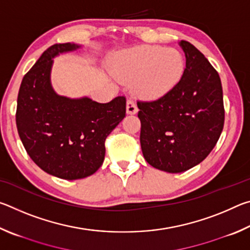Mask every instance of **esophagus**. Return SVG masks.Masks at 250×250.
<instances>
[{"instance_id": "esophagus-1", "label": "esophagus", "mask_w": 250, "mask_h": 250, "mask_svg": "<svg viewBox=\"0 0 250 250\" xmlns=\"http://www.w3.org/2000/svg\"><path fill=\"white\" fill-rule=\"evenodd\" d=\"M138 112V107H137V104L134 103L133 99H128L126 101V113H129V115H134V113Z\"/></svg>"}]
</instances>
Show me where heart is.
Listing matches in <instances>:
<instances>
[{"label":"heart","mask_w":250,"mask_h":250,"mask_svg":"<svg viewBox=\"0 0 250 250\" xmlns=\"http://www.w3.org/2000/svg\"><path fill=\"white\" fill-rule=\"evenodd\" d=\"M184 71L180 52L161 46H140L122 53L117 65V76L134 84L139 95L158 99L170 92Z\"/></svg>","instance_id":"obj_1"}]
</instances>
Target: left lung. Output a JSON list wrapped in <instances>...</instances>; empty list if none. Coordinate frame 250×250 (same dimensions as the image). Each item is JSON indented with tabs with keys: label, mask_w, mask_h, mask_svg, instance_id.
Here are the masks:
<instances>
[{
	"label": "left lung",
	"mask_w": 250,
	"mask_h": 250,
	"mask_svg": "<svg viewBox=\"0 0 250 250\" xmlns=\"http://www.w3.org/2000/svg\"><path fill=\"white\" fill-rule=\"evenodd\" d=\"M186 66L180 82L161 98L138 100L140 143L146 162L181 173L201 163L216 146L225 110L219 75L195 46L181 41Z\"/></svg>",
	"instance_id": "obj_1"
}]
</instances>
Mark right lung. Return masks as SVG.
<instances>
[{"mask_svg": "<svg viewBox=\"0 0 250 250\" xmlns=\"http://www.w3.org/2000/svg\"><path fill=\"white\" fill-rule=\"evenodd\" d=\"M80 46H50L21 83L16 126L27 154L42 170L64 180L87 177L104 160V141L125 117V97L107 104L57 95L50 83L53 58Z\"/></svg>", "mask_w": 250, "mask_h": 250, "instance_id": "add662e5", "label": "right lung"}]
</instances>
